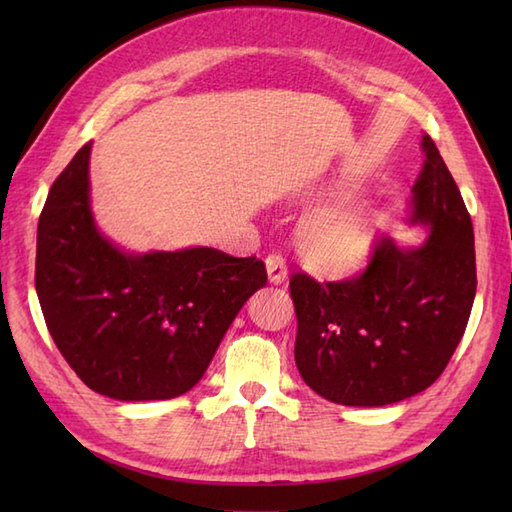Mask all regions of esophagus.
<instances>
[{"instance_id": "obj_1", "label": "esophagus", "mask_w": 512, "mask_h": 512, "mask_svg": "<svg viewBox=\"0 0 512 512\" xmlns=\"http://www.w3.org/2000/svg\"><path fill=\"white\" fill-rule=\"evenodd\" d=\"M266 270H268V279L273 281V284H284L286 277H288V264H286V257L273 250L266 257Z\"/></svg>"}]
</instances>
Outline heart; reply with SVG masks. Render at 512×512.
<instances>
[{
	"label": "heart",
	"instance_id": "1",
	"mask_svg": "<svg viewBox=\"0 0 512 512\" xmlns=\"http://www.w3.org/2000/svg\"><path fill=\"white\" fill-rule=\"evenodd\" d=\"M301 246L314 268L343 275L365 262L372 228L358 211L336 206L308 217L301 228Z\"/></svg>",
	"mask_w": 512,
	"mask_h": 512
}]
</instances>
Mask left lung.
I'll return each mask as SVG.
<instances>
[{
  "label": "left lung",
  "mask_w": 512,
  "mask_h": 512,
  "mask_svg": "<svg viewBox=\"0 0 512 512\" xmlns=\"http://www.w3.org/2000/svg\"><path fill=\"white\" fill-rule=\"evenodd\" d=\"M420 147L411 222L431 226L427 242L400 248L378 239L363 273L350 279L290 277L299 374L339 405L383 407L420 394L449 365L471 317V215L429 134Z\"/></svg>",
  "instance_id": "obj_1"
}]
</instances>
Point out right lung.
I'll list each match as a JSON object with an SVG mask.
<instances>
[{
    "mask_svg": "<svg viewBox=\"0 0 512 512\" xmlns=\"http://www.w3.org/2000/svg\"><path fill=\"white\" fill-rule=\"evenodd\" d=\"M90 149L50 187L37 226L35 288L48 332L85 385L114 400L189 391L255 290L262 259L215 248L129 255L90 211Z\"/></svg>",
    "mask_w": 512,
    "mask_h": 512,
    "instance_id": "right-lung-1",
    "label": "right lung"
}]
</instances>
